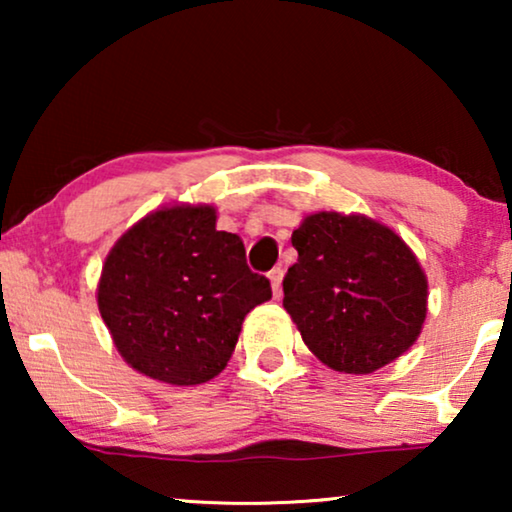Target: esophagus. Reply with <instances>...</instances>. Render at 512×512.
Masks as SVG:
<instances>
[{
  "instance_id": "34e87169",
  "label": "esophagus",
  "mask_w": 512,
  "mask_h": 512,
  "mask_svg": "<svg viewBox=\"0 0 512 512\" xmlns=\"http://www.w3.org/2000/svg\"><path fill=\"white\" fill-rule=\"evenodd\" d=\"M270 284H272V296L275 298H282V277H284V270L282 268H275L270 272Z\"/></svg>"
}]
</instances>
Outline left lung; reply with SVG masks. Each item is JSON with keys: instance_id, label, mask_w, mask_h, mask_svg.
<instances>
[{"instance_id": "left-lung-1", "label": "left lung", "mask_w": 512, "mask_h": 512, "mask_svg": "<svg viewBox=\"0 0 512 512\" xmlns=\"http://www.w3.org/2000/svg\"><path fill=\"white\" fill-rule=\"evenodd\" d=\"M284 310L324 366L368 375L422 333L429 282L396 230L366 214L317 212L293 230Z\"/></svg>"}]
</instances>
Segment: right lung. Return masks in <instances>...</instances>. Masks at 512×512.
<instances>
[{
  "mask_svg": "<svg viewBox=\"0 0 512 512\" xmlns=\"http://www.w3.org/2000/svg\"><path fill=\"white\" fill-rule=\"evenodd\" d=\"M272 298L247 268L240 235L216 230V207L174 202L118 237L102 265L97 307L123 361L172 387L214 380L242 321Z\"/></svg>",
  "mask_w": 512,
  "mask_h": 512,
  "instance_id": "right-lung-1",
  "label": "right lung"
}]
</instances>
